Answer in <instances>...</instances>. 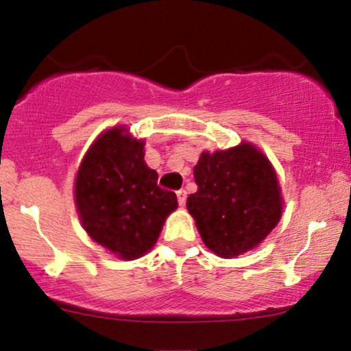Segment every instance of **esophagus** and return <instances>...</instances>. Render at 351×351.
<instances>
[{
    "mask_svg": "<svg viewBox=\"0 0 351 351\" xmlns=\"http://www.w3.org/2000/svg\"><path fill=\"white\" fill-rule=\"evenodd\" d=\"M176 197H178L180 205H184L186 204V197H188V193H186L184 189H180L178 193H176Z\"/></svg>",
    "mask_w": 351,
    "mask_h": 351,
    "instance_id": "1",
    "label": "esophagus"
}]
</instances>
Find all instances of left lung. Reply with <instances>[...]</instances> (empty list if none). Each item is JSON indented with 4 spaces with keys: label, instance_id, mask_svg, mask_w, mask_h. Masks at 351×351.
Here are the masks:
<instances>
[{
    "label": "left lung",
    "instance_id": "1",
    "mask_svg": "<svg viewBox=\"0 0 351 351\" xmlns=\"http://www.w3.org/2000/svg\"><path fill=\"white\" fill-rule=\"evenodd\" d=\"M197 193L186 202L205 247L221 258L255 249L276 228L282 194L276 170L252 143L200 154Z\"/></svg>",
    "mask_w": 351,
    "mask_h": 351
}]
</instances>
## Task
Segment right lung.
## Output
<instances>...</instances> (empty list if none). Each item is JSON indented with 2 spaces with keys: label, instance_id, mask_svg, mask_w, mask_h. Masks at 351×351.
<instances>
[{
  "label": "right lung",
  "instance_id": "right-lung-1",
  "mask_svg": "<svg viewBox=\"0 0 351 351\" xmlns=\"http://www.w3.org/2000/svg\"><path fill=\"white\" fill-rule=\"evenodd\" d=\"M144 139L125 125L102 132L82 158L73 197L83 230L120 260H136L156 245L176 194L157 186L144 160Z\"/></svg>",
  "mask_w": 351,
  "mask_h": 351
}]
</instances>
